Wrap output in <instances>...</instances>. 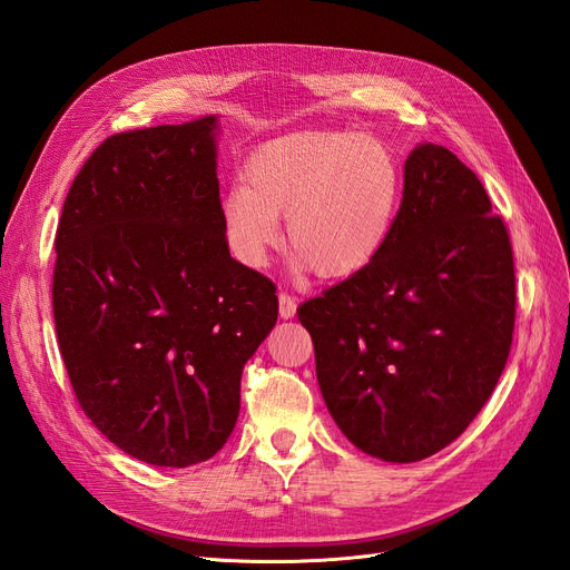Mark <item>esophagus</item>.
<instances>
[{"mask_svg":"<svg viewBox=\"0 0 570 570\" xmlns=\"http://www.w3.org/2000/svg\"><path fill=\"white\" fill-rule=\"evenodd\" d=\"M296 307H298L296 298H293L291 293L282 291V293H279V315H282L284 320H291L293 315H296Z\"/></svg>","mask_w":570,"mask_h":570,"instance_id":"1","label":"esophagus"}]
</instances>
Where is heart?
I'll use <instances>...</instances> for the list:
<instances>
[{
    "mask_svg": "<svg viewBox=\"0 0 570 570\" xmlns=\"http://www.w3.org/2000/svg\"><path fill=\"white\" fill-rule=\"evenodd\" d=\"M219 215L238 263L263 267L286 217L291 253L322 279H351L389 246L402 204L400 160L389 144L357 132H293L255 149Z\"/></svg>",
    "mask_w": 570,
    "mask_h": 570,
    "instance_id": "heart-1",
    "label": "heart"
}]
</instances>
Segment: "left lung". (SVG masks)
Returning a JSON list of instances; mask_svg holds the SVG:
<instances>
[{"instance_id":"8db88e82","label":"left lung","mask_w":570,"mask_h":570,"mask_svg":"<svg viewBox=\"0 0 570 570\" xmlns=\"http://www.w3.org/2000/svg\"><path fill=\"white\" fill-rule=\"evenodd\" d=\"M298 320L355 448L397 464L448 448L498 385L517 320L511 242L481 179L445 146L419 144L381 258Z\"/></svg>"}]
</instances>
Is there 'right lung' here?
Returning a JSON list of instances; mask_svg holds the SVG:
<instances>
[{"label": "right lung", "mask_w": 570, "mask_h": 570, "mask_svg": "<svg viewBox=\"0 0 570 570\" xmlns=\"http://www.w3.org/2000/svg\"><path fill=\"white\" fill-rule=\"evenodd\" d=\"M215 116L104 139L72 179L51 303L82 412L154 466L227 443L244 364L277 324L265 274L229 255Z\"/></svg>", "instance_id": "1"}]
</instances>
